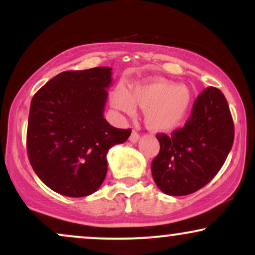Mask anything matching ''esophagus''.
I'll use <instances>...</instances> for the list:
<instances>
[{"instance_id":"1","label":"esophagus","mask_w":255,"mask_h":255,"mask_svg":"<svg viewBox=\"0 0 255 255\" xmlns=\"http://www.w3.org/2000/svg\"><path fill=\"white\" fill-rule=\"evenodd\" d=\"M139 139H140L139 134H137L135 130L131 131V134H130V136H129L130 142H137V141H139Z\"/></svg>"}]
</instances>
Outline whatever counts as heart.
<instances>
[{"label": "heart", "instance_id": "obj_1", "mask_svg": "<svg viewBox=\"0 0 255 255\" xmlns=\"http://www.w3.org/2000/svg\"><path fill=\"white\" fill-rule=\"evenodd\" d=\"M193 93L184 84L166 79H154L136 84L129 92H115L111 104L127 115H133L135 107L145 110V121L151 130L170 133L180 127L192 107Z\"/></svg>", "mask_w": 255, "mask_h": 255}]
</instances>
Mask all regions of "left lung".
I'll return each instance as SVG.
<instances>
[{
	"mask_svg": "<svg viewBox=\"0 0 255 255\" xmlns=\"http://www.w3.org/2000/svg\"><path fill=\"white\" fill-rule=\"evenodd\" d=\"M234 122L224 95L207 87L193 104L188 121L171 135L157 134L160 150L152 160L157 187L174 197L206 186L221 170L234 142Z\"/></svg>",
	"mask_w": 255,
	"mask_h": 255,
	"instance_id": "1",
	"label": "left lung"
}]
</instances>
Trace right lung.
<instances>
[{
	"instance_id": "obj_1",
	"label": "right lung",
	"mask_w": 255,
	"mask_h": 255,
	"mask_svg": "<svg viewBox=\"0 0 255 255\" xmlns=\"http://www.w3.org/2000/svg\"><path fill=\"white\" fill-rule=\"evenodd\" d=\"M110 67L62 72L31 101L27 154L37 176L66 197L95 193L107 175L108 151L124 144L130 129L104 119Z\"/></svg>"
}]
</instances>
